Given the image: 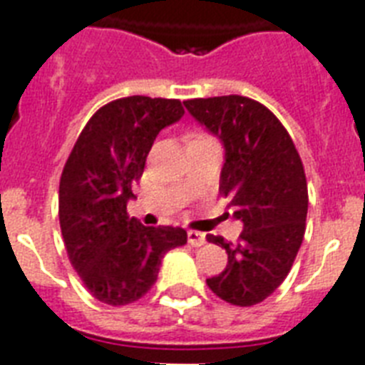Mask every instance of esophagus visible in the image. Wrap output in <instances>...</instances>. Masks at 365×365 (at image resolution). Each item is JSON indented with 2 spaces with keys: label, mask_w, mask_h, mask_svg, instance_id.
<instances>
[{
  "label": "esophagus",
  "mask_w": 365,
  "mask_h": 365,
  "mask_svg": "<svg viewBox=\"0 0 365 365\" xmlns=\"http://www.w3.org/2000/svg\"><path fill=\"white\" fill-rule=\"evenodd\" d=\"M187 240L191 246H202L206 242V235L200 231H187Z\"/></svg>",
  "instance_id": "obj_1"
}]
</instances>
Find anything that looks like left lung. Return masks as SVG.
<instances>
[{"mask_svg": "<svg viewBox=\"0 0 365 365\" xmlns=\"http://www.w3.org/2000/svg\"><path fill=\"white\" fill-rule=\"evenodd\" d=\"M183 104L225 145L220 193L244 223L235 244L206 237L227 252V267L206 284L231 305H257L288 277L305 237V168L288 130L257 100L229 94Z\"/></svg>", "mask_w": 365, "mask_h": 365, "instance_id": "8db88e82", "label": "left lung"}]
</instances>
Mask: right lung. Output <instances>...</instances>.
Wrapping results in <instances>:
<instances>
[{"mask_svg":"<svg viewBox=\"0 0 365 365\" xmlns=\"http://www.w3.org/2000/svg\"><path fill=\"white\" fill-rule=\"evenodd\" d=\"M182 115L174 98L113 100L88 119L66 160L58 189L62 239L85 288L106 305L143 297L163 255L187 242L182 227H143L126 212L155 138Z\"/></svg>","mask_w":365,"mask_h":365,"instance_id":"add662e5","label":"right lung"}]
</instances>
